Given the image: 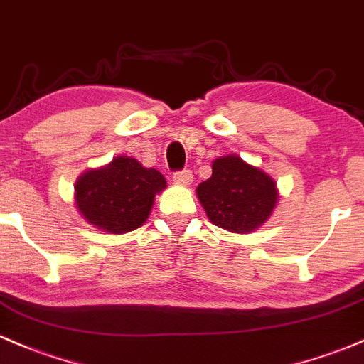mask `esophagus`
<instances>
[{
	"label": "esophagus",
	"mask_w": 364,
	"mask_h": 364,
	"mask_svg": "<svg viewBox=\"0 0 364 364\" xmlns=\"http://www.w3.org/2000/svg\"><path fill=\"white\" fill-rule=\"evenodd\" d=\"M173 179L179 185H191V181H193V174H191L190 169H183V171H178V173L173 174Z\"/></svg>",
	"instance_id": "obj_1"
}]
</instances>
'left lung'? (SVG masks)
Segmentation results:
<instances>
[{"label": "left lung", "mask_w": 364, "mask_h": 364, "mask_svg": "<svg viewBox=\"0 0 364 364\" xmlns=\"http://www.w3.org/2000/svg\"><path fill=\"white\" fill-rule=\"evenodd\" d=\"M196 196L212 224L245 235L272 215L279 193L269 174L232 154L212 162V176L200 183Z\"/></svg>", "instance_id": "1"}]
</instances>
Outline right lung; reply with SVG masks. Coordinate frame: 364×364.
<instances>
[{
    "instance_id": "right-lung-1",
    "label": "right lung",
    "mask_w": 364,
    "mask_h": 364,
    "mask_svg": "<svg viewBox=\"0 0 364 364\" xmlns=\"http://www.w3.org/2000/svg\"><path fill=\"white\" fill-rule=\"evenodd\" d=\"M164 188L166 179L157 169L119 156L78 178L75 202L87 223L111 235H123L147 220L154 198Z\"/></svg>"
}]
</instances>
